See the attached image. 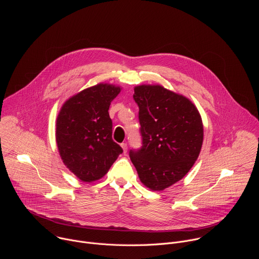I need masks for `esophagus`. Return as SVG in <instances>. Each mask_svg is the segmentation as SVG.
<instances>
[{
    "label": "esophagus",
    "mask_w": 259,
    "mask_h": 259,
    "mask_svg": "<svg viewBox=\"0 0 259 259\" xmlns=\"http://www.w3.org/2000/svg\"><path fill=\"white\" fill-rule=\"evenodd\" d=\"M121 146H122V149H123V151H124V154H126V153H127V150H128L127 143H126V142H123V143H121Z\"/></svg>",
    "instance_id": "esophagus-1"
}]
</instances>
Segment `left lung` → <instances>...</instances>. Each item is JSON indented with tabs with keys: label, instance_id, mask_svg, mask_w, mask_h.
Segmentation results:
<instances>
[{
	"label": "left lung",
	"instance_id": "left-lung-1",
	"mask_svg": "<svg viewBox=\"0 0 259 259\" xmlns=\"http://www.w3.org/2000/svg\"><path fill=\"white\" fill-rule=\"evenodd\" d=\"M139 107L142 145L129 156L140 181L163 191L180 180L197 161L203 143V124L194 103L160 85L134 88Z\"/></svg>",
	"mask_w": 259,
	"mask_h": 259
}]
</instances>
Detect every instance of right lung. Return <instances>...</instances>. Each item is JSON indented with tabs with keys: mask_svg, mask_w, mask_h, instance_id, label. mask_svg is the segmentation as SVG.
I'll use <instances>...</instances> for the list:
<instances>
[{
	"mask_svg": "<svg viewBox=\"0 0 259 259\" xmlns=\"http://www.w3.org/2000/svg\"><path fill=\"white\" fill-rule=\"evenodd\" d=\"M121 88L98 84L70 97L56 122V142L64 165L78 178L91 182L104 176L122 147L113 140L108 108Z\"/></svg>",
	"mask_w": 259,
	"mask_h": 259,
	"instance_id": "right-lung-1",
	"label": "right lung"
}]
</instances>
